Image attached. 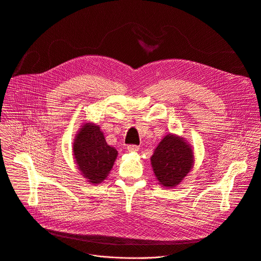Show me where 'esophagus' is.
<instances>
[{
  "label": "esophagus",
  "instance_id": "esophagus-1",
  "mask_svg": "<svg viewBox=\"0 0 261 261\" xmlns=\"http://www.w3.org/2000/svg\"><path fill=\"white\" fill-rule=\"evenodd\" d=\"M127 149H128L129 151H137V150L139 149V146L136 145V144H129V145L127 146Z\"/></svg>",
  "mask_w": 261,
  "mask_h": 261
}]
</instances>
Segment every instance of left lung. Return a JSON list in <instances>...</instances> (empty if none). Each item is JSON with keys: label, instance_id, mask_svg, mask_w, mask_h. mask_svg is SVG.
<instances>
[{"label": "left lung", "instance_id": "left-lung-1", "mask_svg": "<svg viewBox=\"0 0 261 261\" xmlns=\"http://www.w3.org/2000/svg\"><path fill=\"white\" fill-rule=\"evenodd\" d=\"M150 161L160 185L174 188L191 171L194 154L191 146L182 138L169 134L159 143Z\"/></svg>", "mask_w": 261, "mask_h": 261}]
</instances>
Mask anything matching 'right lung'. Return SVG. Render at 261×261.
<instances>
[{"label": "right lung", "mask_w": 261, "mask_h": 261, "mask_svg": "<svg viewBox=\"0 0 261 261\" xmlns=\"http://www.w3.org/2000/svg\"><path fill=\"white\" fill-rule=\"evenodd\" d=\"M118 151L110 146L98 126L84 125L73 142L77 169L91 184L103 181L112 170Z\"/></svg>", "instance_id": "right-lung-1"}]
</instances>
